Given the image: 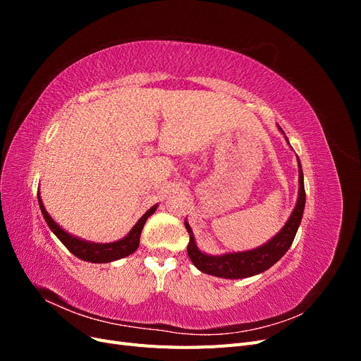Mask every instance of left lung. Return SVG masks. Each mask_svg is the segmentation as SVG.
Segmentation results:
<instances>
[{
	"label": "left lung",
	"instance_id": "1",
	"mask_svg": "<svg viewBox=\"0 0 361 361\" xmlns=\"http://www.w3.org/2000/svg\"><path fill=\"white\" fill-rule=\"evenodd\" d=\"M281 130V128H280ZM298 169H300V192L298 200L295 204V209L292 211L289 220L283 226L281 231L259 248L241 251V253H227L221 256H207L197 248L194 241V235L190 224L185 221V227L190 233V243H188V256L194 267H197L202 272L206 274L223 277V279H245L260 274V272L267 271L277 260L283 257L289 247L293 243V238L297 235V231L301 223L304 204H305V191H304V178H302V169L298 159Z\"/></svg>",
	"mask_w": 361,
	"mask_h": 361
}]
</instances>
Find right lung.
I'll use <instances>...</instances> for the list:
<instances>
[{
	"label": "right lung",
	"instance_id": "add662e5",
	"mask_svg": "<svg viewBox=\"0 0 361 361\" xmlns=\"http://www.w3.org/2000/svg\"><path fill=\"white\" fill-rule=\"evenodd\" d=\"M37 199H39L43 218H45V221L54 232V235L60 239L63 245L66 247L73 256L87 262H93V264H105V262H113L134 253V251L138 248L140 235H141V231H143L146 220L157 211V206H158V204L152 206L150 209L137 221V224L133 227V231H130L123 239H120V241H116V243H110V244H94V243L82 241V239H78L69 235L68 232H64L63 228L49 216L45 207H43L39 194H37Z\"/></svg>",
	"mask_w": 361,
	"mask_h": 361
}]
</instances>
